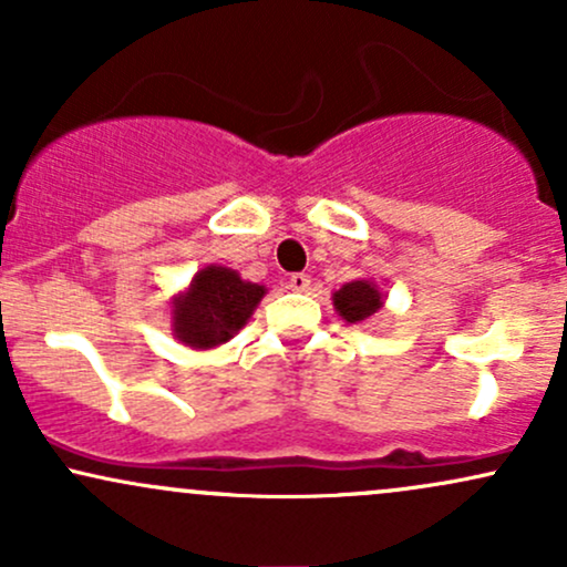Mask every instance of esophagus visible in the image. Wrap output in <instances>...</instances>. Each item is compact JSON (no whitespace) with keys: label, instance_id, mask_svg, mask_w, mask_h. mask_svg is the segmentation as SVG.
I'll list each match as a JSON object with an SVG mask.
<instances>
[{"label":"esophagus","instance_id":"34e87169","mask_svg":"<svg viewBox=\"0 0 567 567\" xmlns=\"http://www.w3.org/2000/svg\"><path fill=\"white\" fill-rule=\"evenodd\" d=\"M309 285H311V279H309V275H303V271H298V275H290V279H288V288L296 290V292L309 290Z\"/></svg>","mask_w":567,"mask_h":567}]
</instances>
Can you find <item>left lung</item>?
<instances>
[{"mask_svg": "<svg viewBox=\"0 0 567 567\" xmlns=\"http://www.w3.org/2000/svg\"><path fill=\"white\" fill-rule=\"evenodd\" d=\"M333 306L349 324H362L383 306V296L370 279H354L333 292Z\"/></svg>", "mask_w": 567, "mask_h": 567, "instance_id": "1", "label": "left lung"}]
</instances>
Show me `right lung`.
<instances>
[{
	"label": "right lung",
	"mask_w": 567,
	"mask_h": 567,
	"mask_svg": "<svg viewBox=\"0 0 567 567\" xmlns=\"http://www.w3.org/2000/svg\"><path fill=\"white\" fill-rule=\"evenodd\" d=\"M266 296L264 285L247 282L226 266H205L173 298V333L192 349H213L245 328Z\"/></svg>",
	"instance_id": "obj_1"
}]
</instances>
